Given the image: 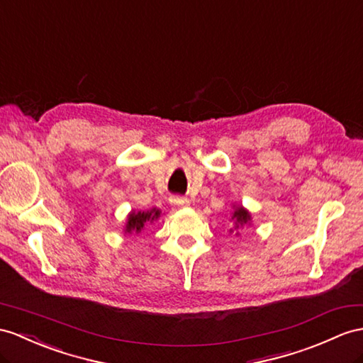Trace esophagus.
I'll return each mask as SVG.
<instances>
[{
    "instance_id": "esophagus-1",
    "label": "esophagus",
    "mask_w": 363,
    "mask_h": 363,
    "mask_svg": "<svg viewBox=\"0 0 363 363\" xmlns=\"http://www.w3.org/2000/svg\"><path fill=\"white\" fill-rule=\"evenodd\" d=\"M171 205L174 206H188L189 205V200L186 197H179V196H174L169 199Z\"/></svg>"
}]
</instances>
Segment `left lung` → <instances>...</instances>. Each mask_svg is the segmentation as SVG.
I'll use <instances>...</instances> for the list:
<instances>
[{"instance_id": "8db88e82", "label": "left lung", "mask_w": 363, "mask_h": 363, "mask_svg": "<svg viewBox=\"0 0 363 363\" xmlns=\"http://www.w3.org/2000/svg\"><path fill=\"white\" fill-rule=\"evenodd\" d=\"M233 218H235V226L238 228V226H242V225H245V223H248L251 216H250L248 211L243 209V208L240 206V208H237V209L234 211Z\"/></svg>"}]
</instances>
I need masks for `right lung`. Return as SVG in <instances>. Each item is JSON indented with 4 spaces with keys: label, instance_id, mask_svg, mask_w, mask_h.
Returning a JSON list of instances; mask_svg holds the SVG:
<instances>
[{
    "label": "right lung",
    "instance_id": "obj_1",
    "mask_svg": "<svg viewBox=\"0 0 363 363\" xmlns=\"http://www.w3.org/2000/svg\"><path fill=\"white\" fill-rule=\"evenodd\" d=\"M160 217V211L158 209H151L147 212H132L128 218V225H126V233L129 234H140L143 231L145 226L147 223H152L155 218Z\"/></svg>",
    "mask_w": 363,
    "mask_h": 363
}]
</instances>
